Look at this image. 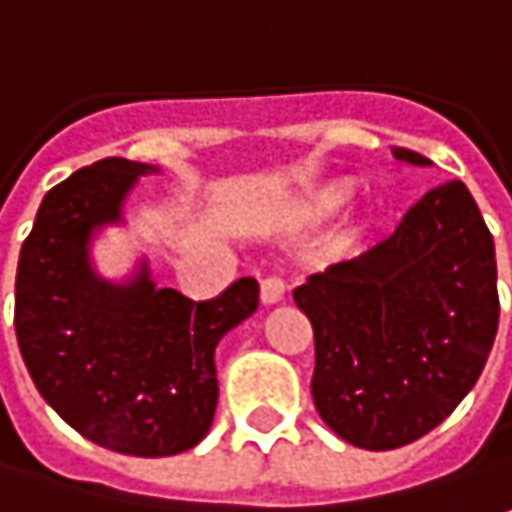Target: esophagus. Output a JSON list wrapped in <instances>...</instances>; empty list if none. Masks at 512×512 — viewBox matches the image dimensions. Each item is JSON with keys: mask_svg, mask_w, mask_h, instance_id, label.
Here are the masks:
<instances>
[{"mask_svg": "<svg viewBox=\"0 0 512 512\" xmlns=\"http://www.w3.org/2000/svg\"><path fill=\"white\" fill-rule=\"evenodd\" d=\"M283 294H286V280L280 274H269V277L260 280V297H263V303H280Z\"/></svg>", "mask_w": 512, "mask_h": 512, "instance_id": "esophagus-1", "label": "esophagus"}]
</instances>
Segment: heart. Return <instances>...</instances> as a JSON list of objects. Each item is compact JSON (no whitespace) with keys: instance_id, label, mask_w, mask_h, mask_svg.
I'll return each instance as SVG.
<instances>
[{"instance_id":"heart-1","label":"heart","mask_w":512,"mask_h":512,"mask_svg":"<svg viewBox=\"0 0 512 512\" xmlns=\"http://www.w3.org/2000/svg\"><path fill=\"white\" fill-rule=\"evenodd\" d=\"M351 198V184H334L326 186L323 192H317L309 203H306V218L309 221H320V218H328L334 215L337 209H343L345 203Z\"/></svg>"}]
</instances>
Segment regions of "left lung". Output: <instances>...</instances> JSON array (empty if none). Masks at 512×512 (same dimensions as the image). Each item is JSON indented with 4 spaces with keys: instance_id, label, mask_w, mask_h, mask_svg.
Instances as JSON below:
<instances>
[{
    "instance_id": "8db88e82",
    "label": "left lung",
    "mask_w": 512,
    "mask_h": 512,
    "mask_svg": "<svg viewBox=\"0 0 512 512\" xmlns=\"http://www.w3.org/2000/svg\"><path fill=\"white\" fill-rule=\"evenodd\" d=\"M294 303L314 328L317 414L357 448H402L485 368L499 328L493 235L462 181L433 186L368 255L309 274Z\"/></svg>"
}]
</instances>
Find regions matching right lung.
Wrapping results in <instances>:
<instances>
[{"instance_id":"obj_1","label":"right lung","mask_w":512,"mask_h":512,"mask_svg":"<svg viewBox=\"0 0 512 512\" xmlns=\"http://www.w3.org/2000/svg\"><path fill=\"white\" fill-rule=\"evenodd\" d=\"M150 169L104 158L47 192L19 252L13 326L33 385L73 431L127 456H175L209 431L215 345L257 309L260 286L240 277L189 300L147 274L127 289L93 277L90 229L115 221Z\"/></svg>"}]
</instances>
